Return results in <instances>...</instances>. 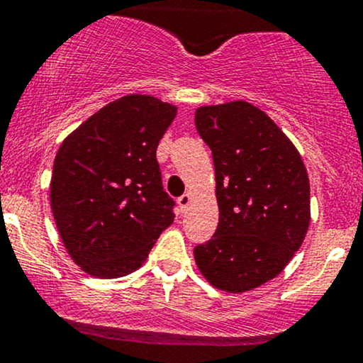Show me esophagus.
<instances>
[{
	"mask_svg": "<svg viewBox=\"0 0 363 363\" xmlns=\"http://www.w3.org/2000/svg\"><path fill=\"white\" fill-rule=\"evenodd\" d=\"M177 203H179V208H181V211H186L187 206H189V203H191V194L189 193L182 194L181 198L177 199Z\"/></svg>",
	"mask_w": 363,
	"mask_h": 363,
	"instance_id": "1",
	"label": "esophagus"
}]
</instances>
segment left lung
I'll use <instances>...</instances> for the list:
<instances>
[{"label":"left lung","mask_w":363,"mask_h":363,"mask_svg":"<svg viewBox=\"0 0 363 363\" xmlns=\"http://www.w3.org/2000/svg\"><path fill=\"white\" fill-rule=\"evenodd\" d=\"M196 129L215 164L220 218L194 247L215 289L240 294L273 280L298 251L311 222L301 153L266 112L244 101L196 109Z\"/></svg>","instance_id":"obj_1"}]
</instances>
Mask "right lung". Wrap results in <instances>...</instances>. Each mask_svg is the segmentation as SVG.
<instances>
[{"label":"right lung","instance_id":"right-lung-1","mask_svg":"<svg viewBox=\"0 0 363 363\" xmlns=\"http://www.w3.org/2000/svg\"><path fill=\"white\" fill-rule=\"evenodd\" d=\"M177 107L131 94L107 104L61 143L51 210L73 261L91 277L119 278L147 261L174 222L157 147Z\"/></svg>","mask_w":363,"mask_h":363}]
</instances>
